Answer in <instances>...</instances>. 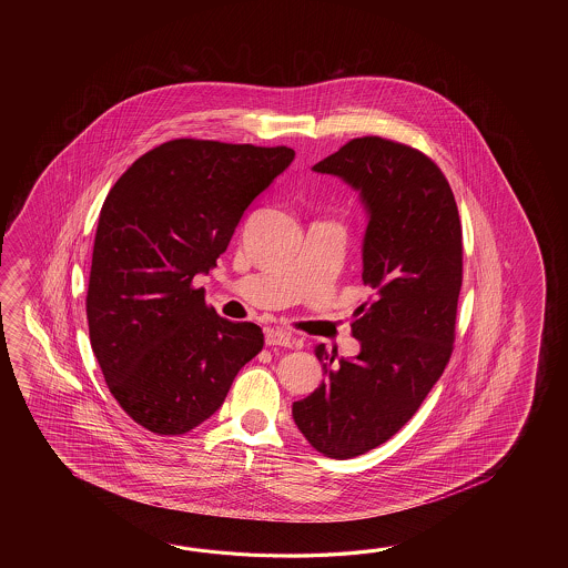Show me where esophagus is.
I'll list each match as a JSON object with an SVG mask.
<instances>
[{"label": "esophagus", "instance_id": "esophagus-1", "mask_svg": "<svg viewBox=\"0 0 568 568\" xmlns=\"http://www.w3.org/2000/svg\"><path fill=\"white\" fill-rule=\"evenodd\" d=\"M266 345L267 347H301V341L294 337L288 331L282 328H267L266 331Z\"/></svg>", "mask_w": 568, "mask_h": 568}]
</instances>
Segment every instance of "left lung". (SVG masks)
<instances>
[{
    "instance_id": "obj_1",
    "label": "left lung",
    "mask_w": 568,
    "mask_h": 568,
    "mask_svg": "<svg viewBox=\"0 0 568 568\" xmlns=\"http://www.w3.org/2000/svg\"><path fill=\"white\" fill-rule=\"evenodd\" d=\"M313 170L359 191L367 211L362 280L375 298L353 313L351 333L362 345L353 359L316 347L325 379L292 404V418L318 453L351 459L396 435L447 367L463 233L445 174L410 145L355 138Z\"/></svg>"
}]
</instances>
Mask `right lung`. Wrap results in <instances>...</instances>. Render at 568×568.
<instances>
[{"instance_id": "add662e5", "label": "right lung", "mask_w": 568, "mask_h": 568, "mask_svg": "<svg viewBox=\"0 0 568 568\" xmlns=\"http://www.w3.org/2000/svg\"><path fill=\"white\" fill-rule=\"evenodd\" d=\"M294 150L170 140L138 158L99 215L87 290L89 337L109 392L156 435H184L221 408L264 347L254 323L206 306L196 274L217 266L255 196Z\"/></svg>"}]
</instances>
